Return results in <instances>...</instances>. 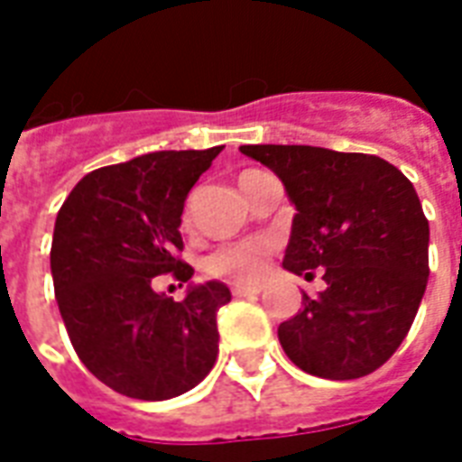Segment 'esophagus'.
<instances>
[{"mask_svg":"<svg viewBox=\"0 0 462 462\" xmlns=\"http://www.w3.org/2000/svg\"><path fill=\"white\" fill-rule=\"evenodd\" d=\"M262 291L259 286H232V295L235 298H246V295H256Z\"/></svg>","mask_w":462,"mask_h":462,"instance_id":"esophagus-1","label":"esophagus"}]
</instances>
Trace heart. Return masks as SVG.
<instances>
[{"mask_svg": "<svg viewBox=\"0 0 462 462\" xmlns=\"http://www.w3.org/2000/svg\"><path fill=\"white\" fill-rule=\"evenodd\" d=\"M252 174H256L254 169L242 171L239 181H245L246 176ZM271 249H273V242L269 237H254L217 246L203 259V273L225 283H235V286H252L262 276L263 259L271 254Z\"/></svg>", "mask_w": 462, "mask_h": 462, "instance_id": "heart-1", "label": "heart"}]
</instances>
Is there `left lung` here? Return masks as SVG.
Instances as JSON below:
<instances>
[{
    "instance_id": "8db88e82",
    "label": "left lung",
    "mask_w": 462,
    "mask_h": 462,
    "mask_svg": "<svg viewBox=\"0 0 462 462\" xmlns=\"http://www.w3.org/2000/svg\"><path fill=\"white\" fill-rule=\"evenodd\" d=\"M295 203L283 266L327 288L278 327L300 371L364 378L410 332L429 281V220L407 176L375 154L310 145H242Z\"/></svg>"
}]
</instances>
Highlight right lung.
Instances as JSON below:
<instances>
[{"mask_svg":"<svg viewBox=\"0 0 462 462\" xmlns=\"http://www.w3.org/2000/svg\"><path fill=\"white\" fill-rule=\"evenodd\" d=\"M223 147L162 150L94 169L55 220L51 271L60 315L77 356L116 393L135 400L184 395L217 358V281L176 302L154 293V276H193L181 259L184 203Z\"/></svg>","mask_w":462,"mask_h":462,"instance_id":"add662e5","label":"right lung"}]
</instances>
